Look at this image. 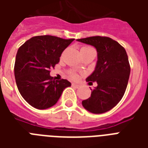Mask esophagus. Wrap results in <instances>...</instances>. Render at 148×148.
Here are the masks:
<instances>
[{"mask_svg": "<svg viewBox=\"0 0 148 148\" xmlns=\"http://www.w3.org/2000/svg\"><path fill=\"white\" fill-rule=\"evenodd\" d=\"M72 87L74 88H81V85L80 84H72Z\"/></svg>", "mask_w": 148, "mask_h": 148, "instance_id": "obj_1", "label": "esophagus"}]
</instances>
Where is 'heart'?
Wrapping results in <instances>:
<instances>
[{"label":"heart","mask_w":148,"mask_h":148,"mask_svg":"<svg viewBox=\"0 0 148 148\" xmlns=\"http://www.w3.org/2000/svg\"><path fill=\"white\" fill-rule=\"evenodd\" d=\"M89 49H92L91 47H87V46H84V47H82L81 48V51H87V50H89ZM72 77H74V78H77V75L76 74H72Z\"/></svg>","instance_id":"1"}]
</instances>
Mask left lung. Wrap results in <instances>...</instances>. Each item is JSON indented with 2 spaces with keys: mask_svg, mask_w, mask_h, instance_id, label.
Segmentation results:
<instances>
[{
  "mask_svg": "<svg viewBox=\"0 0 148 148\" xmlns=\"http://www.w3.org/2000/svg\"><path fill=\"white\" fill-rule=\"evenodd\" d=\"M77 41L95 47L97 60L95 71L86 78L88 84L97 82L91 95L82 101L86 110L93 114H103L114 108L126 90L131 67L128 57L119 43L107 37H90Z\"/></svg>",
  "mask_w": 148,
  "mask_h": 148,
  "instance_id": "1",
  "label": "left lung"
}]
</instances>
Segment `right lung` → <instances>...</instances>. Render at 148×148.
<instances>
[{"label": "right lung", "instance_id": "obj_1", "mask_svg": "<svg viewBox=\"0 0 148 148\" xmlns=\"http://www.w3.org/2000/svg\"><path fill=\"white\" fill-rule=\"evenodd\" d=\"M74 39L51 35L33 37L17 51L14 64V77L23 98L39 110L53 106L63 90L71 87V82L62 79L55 81L50 70L60 60L61 53Z\"/></svg>", "mask_w": 148, "mask_h": 148}]
</instances>
